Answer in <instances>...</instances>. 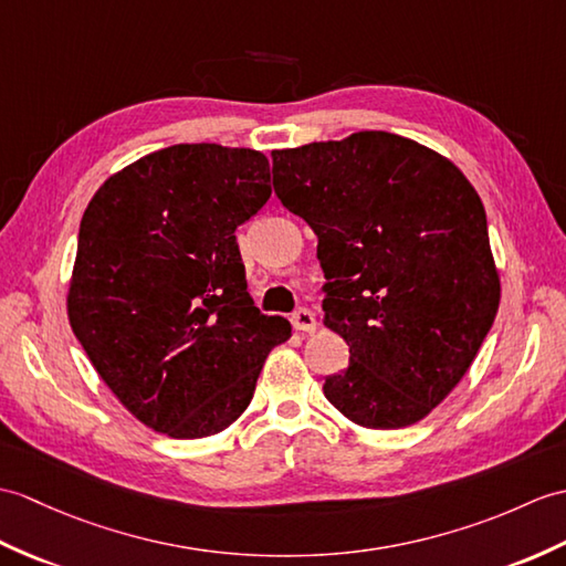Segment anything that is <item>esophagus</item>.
<instances>
[{"instance_id":"obj_1","label":"esophagus","mask_w":566,"mask_h":566,"mask_svg":"<svg viewBox=\"0 0 566 566\" xmlns=\"http://www.w3.org/2000/svg\"><path fill=\"white\" fill-rule=\"evenodd\" d=\"M292 325L298 333H313L315 331V315L308 308H298L292 313Z\"/></svg>"}]
</instances>
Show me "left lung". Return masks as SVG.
Here are the masks:
<instances>
[{
	"label": "left lung",
	"instance_id": "1",
	"mask_svg": "<svg viewBox=\"0 0 566 566\" xmlns=\"http://www.w3.org/2000/svg\"><path fill=\"white\" fill-rule=\"evenodd\" d=\"M272 174L318 235L323 323L349 345L325 398L366 429L424 419L470 369L502 296L480 195L446 156L378 129L272 151Z\"/></svg>",
	"mask_w": 566,
	"mask_h": 566
}]
</instances>
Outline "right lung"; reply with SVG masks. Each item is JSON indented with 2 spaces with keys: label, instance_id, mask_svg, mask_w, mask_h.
I'll return each instance as SVG.
<instances>
[{
  "label": "right lung",
  "instance_id": "add662e5",
  "mask_svg": "<svg viewBox=\"0 0 566 566\" xmlns=\"http://www.w3.org/2000/svg\"><path fill=\"white\" fill-rule=\"evenodd\" d=\"M255 149L174 144L117 170L78 227L70 325L115 398L174 439L212 437L292 337L245 292L235 229L270 200Z\"/></svg>",
  "mask_w": 566,
  "mask_h": 566
}]
</instances>
